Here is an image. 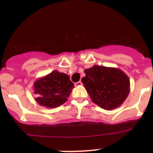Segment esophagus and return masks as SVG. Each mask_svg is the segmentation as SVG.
<instances>
[{"label":"esophagus","instance_id":"esophagus-1","mask_svg":"<svg viewBox=\"0 0 153 153\" xmlns=\"http://www.w3.org/2000/svg\"><path fill=\"white\" fill-rule=\"evenodd\" d=\"M82 84H83L82 82H81V81H79V82H77V83H75V86H79Z\"/></svg>","mask_w":153,"mask_h":153}]
</instances>
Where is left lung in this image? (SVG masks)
Listing matches in <instances>:
<instances>
[{
    "mask_svg": "<svg viewBox=\"0 0 153 153\" xmlns=\"http://www.w3.org/2000/svg\"><path fill=\"white\" fill-rule=\"evenodd\" d=\"M81 81L93 102L104 109H116L129 93V79L122 70L94 65L84 70Z\"/></svg>",
    "mask_w": 153,
    "mask_h": 153,
    "instance_id": "left-lung-1",
    "label": "left lung"
}]
</instances>
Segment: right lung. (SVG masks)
I'll list each match as a JSON object with an SVG mask.
<instances>
[{
    "label": "right lung",
    "mask_w": 153,
    "mask_h": 153,
    "mask_svg": "<svg viewBox=\"0 0 153 153\" xmlns=\"http://www.w3.org/2000/svg\"><path fill=\"white\" fill-rule=\"evenodd\" d=\"M74 83L67 74L53 70L33 83L37 103L47 108H56L67 102Z\"/></svg>",
    "instance_id": "obj_1"
}]
</instances>
